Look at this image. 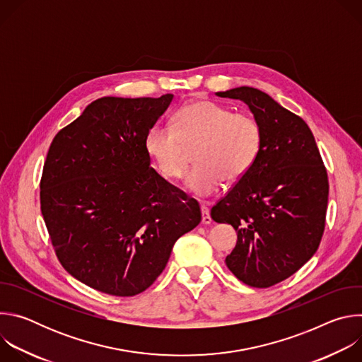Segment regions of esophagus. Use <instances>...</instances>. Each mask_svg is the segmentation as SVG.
<instances>
[{"label":"esophagus","instance_id":"34e87169","mask_svg":"<svg viewBox=\"0 0 362 362\" xmlns=\"http://www.w3.org/2000/svg\"><path fill=\"white\" fill-rule=\"evenodd\" d=\"M200 209H202V223L211 225V223H212V218H211V212H209L208 204L203 203V204L200 206Z\"/></svg>","mask_w":362,"mask_h":362}]
</instances>
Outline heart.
<instances>
[{"instance_id":"b5f03b06","label":"heart","mask_w":362,"mask_h":362,"mask_svg":"<svg viewBox=\"0 0 362 362\" xmlns=\"http://www.w3.org/2000/svg\"><path fill=\"white\" fill-rule=\"evenodd\" d=\"M173 127L154 124L144 146L168 179H182L189 168L187 148L194 147L197 163L186 187L199 197L215 194L225 180L236 183L252 168L262 143V129L249 113H233L212 100H197L182 107Z\"/></svg>"}]
</instances>
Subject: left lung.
<instances>
[{
  "label": "left lung",
  "mask_w": 362,
  "mask_h": 362,
  "mask_svg": "<svg viewBox=\"0 0 362 362\" xmlns=\"http://www.w3.org/2000/svg\"><path fill=\"white\" fill-rule=\"evenodd\" d=\"M246 103L262 129L249 172L211 211L238 242L226 265L243 284L269 288L293 275L317 252L328 204V175L308 124L267 93L236 87L216 93Z\"/></svg>",
  "instance_id": "1"
}]
</instances>
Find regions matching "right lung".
<instances>
[{
	"label": "right lung",
	"mask_w": 362,
	"mask_h": 362,
	"mask_svg": "<svg viewBox=\"0 0 362 362\" xmlns=\"http://www.w3.org/2000/svg\"><path fill=\"white\" fill-rule=\"evenodd\" d=\"M172 100L97 98L51 141L41 214L63 268L95 291H146L202 221L199 203L150 168L144 146Z\"/></svg>",
	"instance_id": "right-lung-1"
}]
</instances>
